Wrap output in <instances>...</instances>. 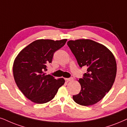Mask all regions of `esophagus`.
<instances>
[{"mask_svg":"<svg viewBox=\"0 0 127 127\" xmlns=\"http://www.w3.org/2000/svg\"><path fill=\"white\" fill-rule=\"evenodd\" d=\"M65 80H66L67 81H73V78H72V77H71V78H65Z\"/></svg>","mask_w":127,"mask_h":127,"instance_id":"esophagus-1","label":"esophagus"}]
</instances>
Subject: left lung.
Wrapping results in <instances>:
<instances>
[{"label":"left lung","instance_id":"1","mask_svg":"<svg viewBox=\"0 0 127 127\" xmlns=\"http://www.w3.org/2000/svg\"><path fill=\"white\" fill-rule=\"evenodd\" d=\"M67 45L80 67H87V73L78 81L79 94L74 101L84 106L94 105L103 98L114 83L117 63L112 52L103 44L90 39L69 40Z\"/></svg>","mask_w":127,"mask_h":127}]
</instances>
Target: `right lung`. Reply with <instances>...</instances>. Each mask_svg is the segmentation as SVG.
Listing matches in <instances>:
<instances>
[{"label": "right lung", "mask_w": 127, "mask_h": 127, "mask_svg": "<svg viewBox=\"0 0 127 127\" xmlns=\"http://www.w3.org/2000/svg\"><path fill=\"white\" fill-rule=\"evenodd\" d=\"M67 39L35 40L20 51L13 65L14 79L17 86L29 99L44 104L54 97L65 80L55 79L47 71V65L52 62L54 52L62 48Z\"/></svg>", "instance_id": "1"}]
</instances>
